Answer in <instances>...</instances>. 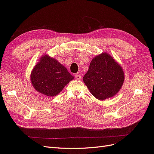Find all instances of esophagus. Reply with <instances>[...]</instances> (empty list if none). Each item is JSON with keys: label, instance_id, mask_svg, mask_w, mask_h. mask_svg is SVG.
<instances>
[{"label": "esophagus", "instance_id": "esophagus-1", "mask_svg": "<svg viewBox=\"0 0 154 154\" xmlns=\"http://www.w3.org/2000/svg\"><path fill=\"white\" fill-rule=\"evenodd\" d=\"M74 76H75L76 80H80L82 75H81V73L80 72H77L76 74H74Z\"/></svg>", "mask_w": 154, "mask_h": 154}]
</instances>
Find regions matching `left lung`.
<instances>
[{
  "label": "left lung",
  "mask_w": 154,
  "mask_h": 154,
  "mask_svg": "<svg viewBox=\"0 0 154 154\" xmlns=\"http://www.w3.org/2000/svg\"><path fill=\"white\" fill-rule=\"evenodd\" d=\"M124 80L122 67L106 53L92 60L89 69L83 78L90 92L100 100L115 96L122 88Z\"/></svg>",
  "instance_id": "1"
}]
</instances>
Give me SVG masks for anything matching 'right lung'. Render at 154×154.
<instances>
[{
	"instance_id": "obj_1",
	"label": "right lung",
	"mask_w": 154,
	"mask_h": 154,
	"mask_svg": "<svg viewBox=\"0 0 154 154\" xmlns=\"http://www.w3.org/2000/svg\"><path fill=\"white\" fill-rule=\"evenodd\" d=\"M31 82L35 89L44 95L54 96L61 92L74 76L58 60L45 54L34 67Z\"/></svg>"
}]
</instances>
